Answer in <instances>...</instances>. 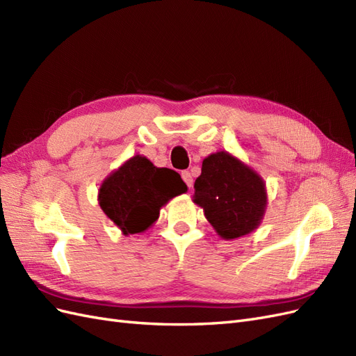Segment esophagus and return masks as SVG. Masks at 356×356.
Returning <instances> with one entry per match:
<instances>
[{
    "label": "esophagus",
    "mask_w": 356,
    "mask_h": 356,
    "mask_svg": "<svg viewBox=\"0 0 356 356\" xmlns=\"http://www.w3.org/2000/svg\"><path fill=\"white\" fill-rule=\"evenodd\" d=\"M181 179H184V181L189 189L194 186V179H192V175L189 171H181Z\"/></svg>",
    "instance_id": "obj_1"
}]
</instances>
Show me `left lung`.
<instances>
[{"mask_svg": "<svg viewBox=\"0 0 356 356\" xmlns=\"http://www.w3.org/2000/svg\"><path fill=\"white\" fill-rule=\"evenodd\" d=\"M194 189V202L225 240L257 229L266 213L267 191L262 177L228 152H216L202 161Z\"/></svg>", "mask_w": 356, "mask_h": 356, "instance_id": "8db88e82", "label": "left lung"}]
</instances>
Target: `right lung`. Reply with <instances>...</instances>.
Wrapping results in <instances>:
<instances>
[{
    "label": "right lung",
    "mask_w": 356,
    "mask_h": 356,
    "mask_svg": "<svg viewBox=\"0 0 356 356\" xmlns=\"http://www.w3.org/2000/svg\"><path fill=\"white\" fill-rule=\"evenodd\" d=\"M188 191L179 172L158 168L141 155L122 164L103 181L99 207L125 236L146 231L159 218L162 206Z\"/></svg>",
    "instance_id": "right-lung-1"
}]
</instances>
